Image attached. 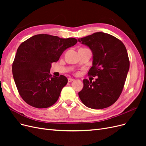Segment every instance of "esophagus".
<instances>
[{"label":"esophagus","instance_id":"esophagus-1","mask_svg":"<svg viewBox=\"0 0 146 146\" xmlns=\"http://www.w3.org/2000/svg\"><path fill=\"white\" fill-rule=\"evenodd\" d=\"M74 78H68V82H69V83L71 82H72V81H74Z\"/></svg>","mask_w":146,"mask_h":146}]
</instances>
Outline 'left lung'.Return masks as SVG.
Instances as JSON below:
<instances>
[{"mask_svg": "<svg viewBox=\"0 0 146 146\" xmlns=\"http://www.w3.org/2000/svg\"><path fill=\"white\" fill-rule=\"evenodd\" d=\"M78 40L89 47L93 55L88 76H98L95 82L84 79L79 98L88 108H107L118 99L124 86L130 67L126 47L117 38L103 32Z\"/></svg>", "mask_w": 146, "mask_h": 146, "instance_id": "obj_1", "label": "left lung"}]
</instances>
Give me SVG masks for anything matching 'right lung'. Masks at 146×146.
Listing matches in <instances>:
<instances>
[{"instance_id": "obj_1", "label": "right lung", "mask_w": 146, "mask_h": 146, "mask_svg": "<svg viewBox=\"0 0 146 146\" xmlns=\"http://www.w3.org/2000/svg\"><path fill=\"white\" fill-rule=\"evenodd\" d=\"M77 42L76 38H60L47 34L35 35L21 44L12 65L17 91L27 104L37 108L51 107L58 100L68 78L52 76V63Z\"/></svg>"}]
</instances>
